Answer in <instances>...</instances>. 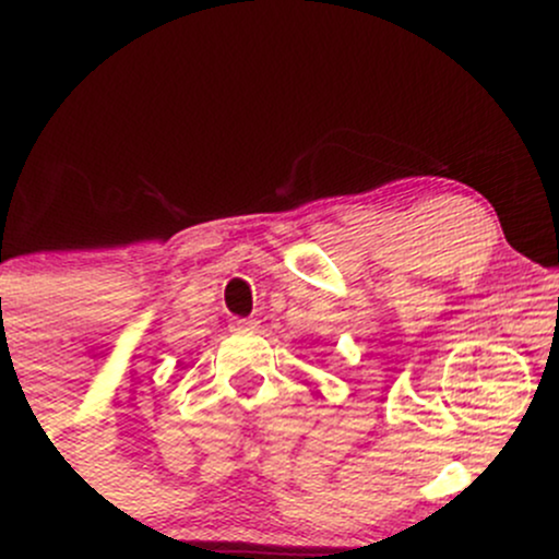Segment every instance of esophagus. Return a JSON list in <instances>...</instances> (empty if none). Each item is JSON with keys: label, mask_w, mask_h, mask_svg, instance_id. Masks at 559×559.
I'll list each match as a JSON object with an SVG mask.
<instances>
[{"label": "esophagus", "mask_w": 559, "mask_h": 559, "mask_svg": "<svg viewBox=\"0 0 559 559\" xmlns=\"http://www.w3.org/2000/svg\"><path fill=\"white\" fill-rule=\"evenodd\" d=\"M230 331L252 333V331H258V323H254V320H234V323H230Z\"/></svg>", "instance_id": "obj_1"}]
</instances>
